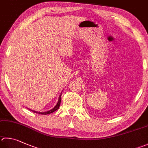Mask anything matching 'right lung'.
<instances>
[{
	"instance_id": "1",
	"label": "right lung",
	"mask_w": 148,
	"mask_h": 148,
	"mask_svg": "<svg viewBox=\"0 0 148 148\" xmlns=\"http://www.w3.org/2000/svg\"><path fill=\"white\" fill-rule=\"evenodd\" d=\"M61 94H62V92H61L60 95V97H59V100H58V101L57 104H56V106L53 107V109H50V111H45V112H38V111H34V110H32L30 109H28L29 110H30L31 111L34 112H36V113H37V114H50L52 113V112L56 111V110L59 109V107H60V103H61Z\"/></svg>"
}]
</instances>
